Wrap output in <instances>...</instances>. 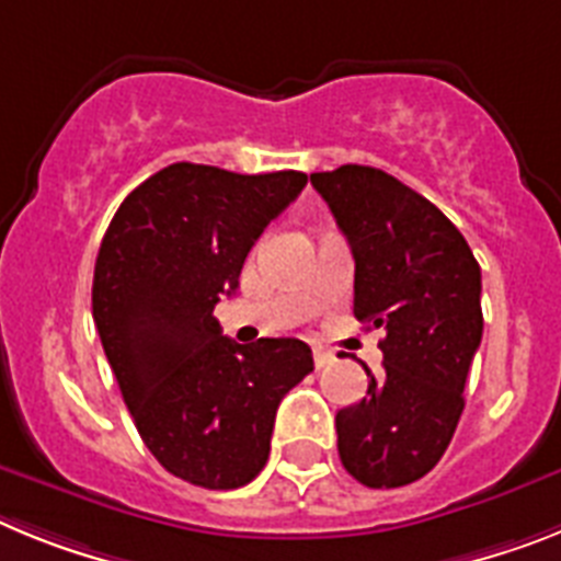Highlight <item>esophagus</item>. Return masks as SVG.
<instances>
[{
	"label": "esophagus",
	"instance_id": "obj_1",
	"mask_svg": "<svg viewBox=\"0 0 561 561\" xmlns=\"http://www.w3.org/2000/svg\"><path fill=\"white\" fill-rule=\"evenodd\" d=\"M313 362H316V367L321 369V367H328V364H333L335 355L324 347H313Z\"/></svg>",
	"mask_w": 561,
	"mask_h": 561
}]
</instances>
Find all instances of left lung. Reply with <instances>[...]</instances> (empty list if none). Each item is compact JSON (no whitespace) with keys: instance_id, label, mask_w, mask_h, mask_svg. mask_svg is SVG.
Masks as SVG:
<instances>
[{"instance_id":"left-lung-1","label":"left lung","mask_w":561,"mask_h":561,"mask_svg":"<svg viewBox=\"0 0 561 561\" xmlns=\"http://www.w3.org/2000/svg\"><path fill=\"white\" fill-rule=\"evenodd\" d=\"M355 260V319L383 328V373L339 409V457L367 489H401L435 469L462 415L483 339L480 265L426 197L373 165L310 174Z\"/></svg>"}]
</instances>
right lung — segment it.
Listing matches in <instances>:
<instances>
[{"instance_id":"right-lung-1","label":"right lung","mask_w":561,"mask_h":561,"mask_svg":"<svg viewBox=\"0 0 561 561\" xmlns=\"http://www.w3.org/2000/svg\"><path fill=\"white\" fill-rule=\"evenodd\" d=\"M305 183L172 163L121 203L101 240L92 319L106 362L146 449L199 489H240L265 469L279 401L313 369L305 341L237 344L214 319Z\"/></svg>"}]
</instances>
